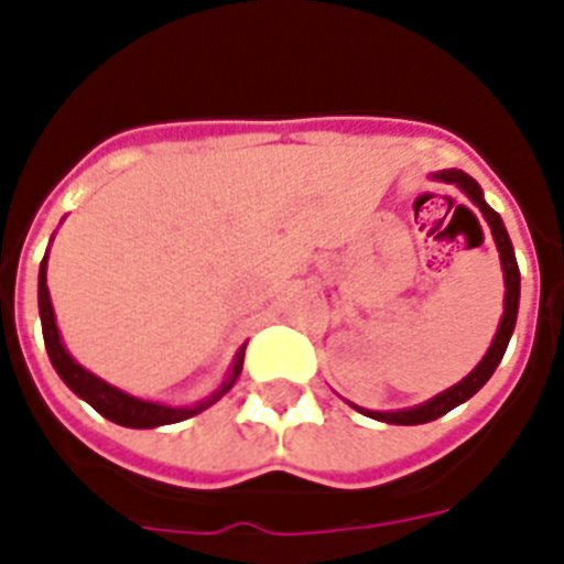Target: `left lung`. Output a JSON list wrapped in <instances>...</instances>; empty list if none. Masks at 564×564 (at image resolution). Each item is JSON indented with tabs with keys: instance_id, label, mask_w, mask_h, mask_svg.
<instances>
[{
	"instance_id": "1",
	"label": "left lung",
	"mask_w": 564,
	"mask_h": 564,
	"mask_svg": "<svg viewBox=\"0 0 564 564\" xmlns=\"http://www.w3.org/2000/svg\"><path fill=\"white\" fill-rule=\"evenodd\" d=\"M433 181H445V184H454V187L463 189L468 195V202L482 213V219L489 221L491 237H495V246H498L500 254V269H503V286H507V295H503V316H500L498 334L491 339L489 351L482 357L477 366L471 369V375H465L459 383H454L445 392L433 394L430 401L419 403V406H406V410H362L357 403H351L354 410L362 412V415H369L375 421H386V424H427V421L442 419L445 412H451L454 406L465 403L471 394H477L486 386L495 369L503 360V354H507V345L512 339V330H516V318H518V299H521V272H518V260H516V248H512V239H509L507 228H503V219H500L498 213L491 210L486 198H482L480 184L471 178V175H465L463 170H442L433 172Z\"/></svg>"
}]
</instances>
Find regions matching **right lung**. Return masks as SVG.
Segmentation results:
<instances>
[{"mask_svg": "<svg viewBox=\"0 0 564 564\" xmlns=\"http://www.w3.org/2000/svg\"><path fill=\"white\" fill-rule=\"evenodd\" d=\"M46 265H48V251L40 263L37 274V304H40V325H43V343H46L48 360L55 366V371L61 375L69 389H73L82 401H87L96 412H101L108 421H117L122 427L134 430H149V427H163V424H175V421L193 419L198 412H204L207 406L219 401L221 394L230 392V386L237 383L239 371H242V360H246V345L239 348L234 362H230L228 377L221 380L216 389H213L207 398L189 403V406H172V403L161 401H145V398H134V394L122 392L119 386H110L108 380H101L99 375H93L90 369H84L82 362H75V357L66 351L64 339H61V330H57L55 310H52V295H48L46 286Z\"/></svg>", "mask_w": 564, "mask_h": 564, "instance_id": "1", "label": "right lung"}]
</instances>
